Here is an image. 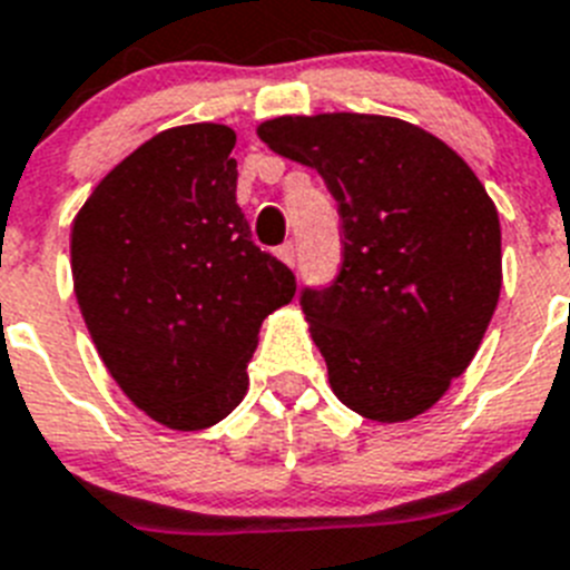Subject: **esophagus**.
I'll return each instance as SVG.
<instances>
[{
  "label": "esophagus",
  "instance_id": "1",
  "mask_svg": "<svg viewBox=\"0 0 570 570\" xmlns=\"http://www.w3.org/2000/svg\"><path fill=\"white\" fill-rule=\"evenodd\" d=\"M278 257L286 266H295V244H284L278 249Z\"/></svg>",
  "mask_w": 570,
  "mask_h": 570
}]
</instances>
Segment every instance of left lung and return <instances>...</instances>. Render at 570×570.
Wrapping results in <instances>:
<instances>
[{"label":"left lung","mask_w":570,"mask_h":570,"mask_svg":"<svg viewBox=\"0 0 570 570\" xmlns=\"http://www.w3.org/2000/svg\"><path fill=\"white\" fill-rule=\"evenodd\" d=\"M257 137L315 168L338 203L344 261L301 309L350 410L381 424L433 407L468 370L502 289V232L468 163L379 114L275 117Z\"/></svg>","instance_id":"obj_1"}]
</instances>
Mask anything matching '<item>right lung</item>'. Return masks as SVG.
I'll list each match as a JSON object with an SVG mask.
<instances>
[{
	"instance_id": "add662e5",
	"label": "right lung",
	"mask_w": 570,
	"mask_h": 570,
	"mask_svg": "<svg viewBox=\"0 0 570 570\" xmlns=\"http://www.w3.org/2000/svg\"><path fill=\"white\" fill-rule=\"evenodd\" d=\"M235 131H160L114 166L71 226L77 304L111 379L155 422L203 430L240 404L257 330L295 275L237 206Z\"/></svg>"
}]
</instances>
